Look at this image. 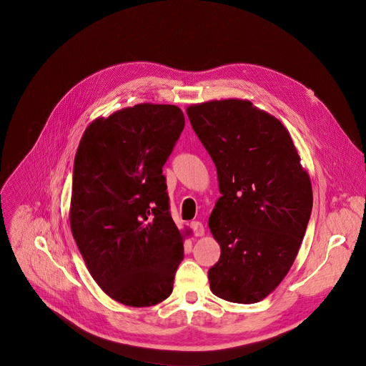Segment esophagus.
<instances>
[{
	"mask_svg": "<svg viewBox=\"0 0 366 366\" xmlns=\"http://www.w3.org/2000/svg\"><path fill=\"white\" fill-rule=\"evenodd\" d=\"M190 227H192L193 234H195V236H204L205 234V227L201 222H192Z\"/></svg>",
	"mask_w": 366,
	"mask_h": 366,
	"instance_id": "34e87169",
	"label": "esophagus"
}]
</instances>
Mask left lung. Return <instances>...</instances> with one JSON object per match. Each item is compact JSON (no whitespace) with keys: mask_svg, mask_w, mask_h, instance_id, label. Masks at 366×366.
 Returning <instances> with one entry per match:
<instances>
[{"mask_svg":"<svg viewBox=\"0 0 366 366\" xmlns=\"http://www.w3.org/2000/svg\"><path fill=\"white\" fill-rule=\"evenodd\" d=\"M186 112L222 193L208 220L222 249L209 288L230 303H259L282 282L303 242L313 205L309 173L284 124L249 100H211Z\"/></svg>","mask_w":366,"mask_h":366,"instance_id":"left-lung-1","label":"left lung"}]
</instances>
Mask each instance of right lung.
<instances>
[{
	"label": "right lung",
	"mask_w": 366,
	"mask_h": 366,
	"mask_svg": "<svg viewBox=\"0 0 366 366\" xmlns=\"http://www.w3.org/2000/svg\"><path fill=\"white\" fill-rule=\"evenodd\" d=\"M183 128L180 107L140 103L96 118L76 150L71 230L97 285L124 306L173 292L184 232L169 216L162 167Z\"/></svg>",
	"instance_id": "obj_1"
}]
</instances>
